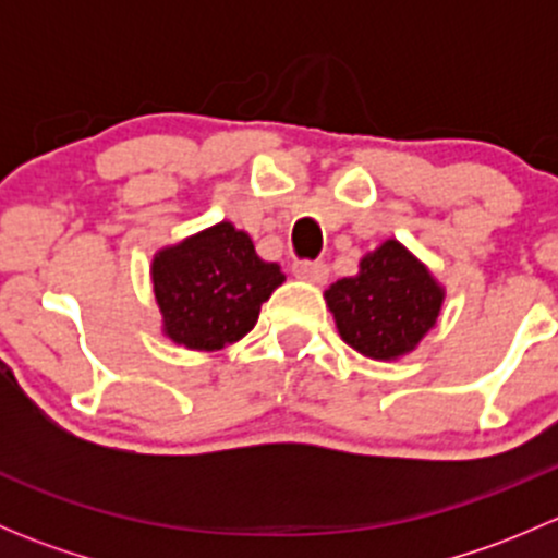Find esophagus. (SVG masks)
<instances>
[{
  "instance_id": "esophagus-1",
  "label": "esophagus",
  "mask_w": 558,
  "mask_h": 558,
  "mask_svg": "<svg viewBox=\"0 0 558 558\" xmlns=\"http://www.w3.org/2000/svg\"><path fill=\"white\" fill-rule=\"evenodd\" d=\"M291 272L307 283H326V278H329V267L324 262H294Z\"/></svg>"
}]
</instances>
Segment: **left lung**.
Listing matches in <instances>:
<instances>
[{
	"instance_id": "1",
	"label": "left lung",
	"mask_w": 558,
	"mask_h": 558,
	"mask_svg": "<svg viewBox=\"0 0 558 558\" xmlns=\"http://www.w3.org/2000/svg\"><path fill=\"white\" fill-rule=\"evenodd\" d=\"M324 296L342 340L380 362L413 351L442 307L437 280L397 240L367 253L359 262V275L331 283Z\"/></svg>"
}]
</instances>
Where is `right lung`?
<instances>
[{
	"instance_id": "right-lung-1",
	"label": "right lung",
	"mask_w": 558,
	"mask_h": 558,
	"mask_svg": "<svg viewBox=\"0 0 558 558\" xmlns=\"http://www.w3.org/2000/svg\"><path fill=\"white\" fill-rule=\"evenodd\" d=\"M150 275L165 335L191 351H221L245 337L286 280L229 221L156 253Z\"/></svg>"
}]
</instances>
